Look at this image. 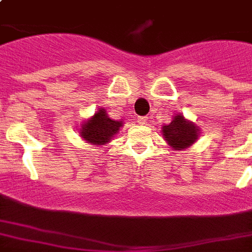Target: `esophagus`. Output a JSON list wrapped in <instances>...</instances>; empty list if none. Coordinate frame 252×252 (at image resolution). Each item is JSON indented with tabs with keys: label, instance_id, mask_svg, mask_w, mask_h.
<instances>
[{
	"label": "esophagus",
	"instance_id": "obj_1",
	"mask_svg": "<svg viewBox=\"0 0 252 252\" xmlns=\"http://www.w3.org/2000/svg\"><path fill=\"white\" fill-rule=\"evenodd\" d=\"M148 122H149V118H148V116H140V118L137 119V123L140 126H145V124H148Z\"/></svg>",
	"mask_w": 252,
	"mask_h": 252
}]
</instances>
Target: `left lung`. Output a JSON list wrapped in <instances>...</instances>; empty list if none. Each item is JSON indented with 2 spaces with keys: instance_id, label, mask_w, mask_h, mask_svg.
Masks as SVG:
<instances>
[{
  "instance_id": "1",
  "label": "left lung",
  "mask_w": 252,
  "mask_h": 252,
  "mask_svg": "<svg viewBox=\"0 0 252 252\" xmlns=\"http://www.w3.org/2000/svg\"><path fill=\"white\" fill-rule=\"evenodd\" d=\"M162 134L172 149L183 150L197 140L199 126L184 119L182 114H178L170 124L162 126Z\"/></svg>"
}]
</instances>
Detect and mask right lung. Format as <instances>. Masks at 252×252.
<instances>
[{
	"instance_id": "right-lung-1",
	"label": "right lung",
	"mask_w": 252,
	"mask_h": 252,
	"mask_svg": "<svg viewBox=\"0 0 252 252\" xmlns=\"http://www.w3.org/2000/svg\"><path fill=\"white\" fill-rule=\"evenodd\" d=\"M123 126L122 120H112L108 118L104 108H99L86 122L82 124L80 129L81 137L86 140L89 144L94 145H104L112 140L115 134Z\"/></svg>"
}]
</instances>
